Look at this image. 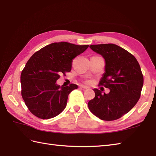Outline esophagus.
Masks as SVG:
<instances>
[{
	"instance_id": "obj_1",
	"label": "esophagus",
	"mask_w": 156,
	"mask_h": 156,
	"mask_svg": "<svg viewBox=\"0 0 156 156\" xmlns=\"http://www.w3.org/2000/svg\"><path fill=\"white\" fill-rule=\"evenodd\" d=\"M79 87H80V88H81V89H84H84H87L88 88L87 87H85V86H83V85H80Z\"/></svg>"
}]
</instances>
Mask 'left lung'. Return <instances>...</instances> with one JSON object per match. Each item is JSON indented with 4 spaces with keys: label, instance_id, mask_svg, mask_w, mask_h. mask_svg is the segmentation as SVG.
I'll return each mask as SVG.
<instances>
[{
    "label": "left lung",
    "instance_id": "obj_1",
    "mask_svg": "<svg viewBox=\"0 0 156 156\" xmlns=\"http://www.w3.org/2000/svg\"><path fill=\"white\" fill-rule=\"evenodd\" d=\"M92 51L105 60V72L99 86L110 90L102 94L94 88L95 97L88 102L89 110L104 121H114L127 113L140 98L144 76L134 56L125 49L112 44L91 45Z\"/></svg>",
    "mask_w": 156,
    "mask_h": 156
}]
</instances>
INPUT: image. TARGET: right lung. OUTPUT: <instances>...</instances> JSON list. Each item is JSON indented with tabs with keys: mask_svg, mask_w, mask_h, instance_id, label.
I'll return each mask as SVG.
<instances>
[{
	"mask_svg": "<svg viewBox=\"0 0 156 156\" xmlns=\"http://www.w3.org/2000/svg\"><path fill=\"white\" fill-rule=\"evenodd\" d=\"M88 48L65 41L53 43L29 58L21 72V84L23 99L32 114L48 119L64 110L69 94L78 86L60 87L56 81L61 73L71 71L72 59Z\"/></svg>",
	"mask_w": 156,
	"mask_h": 156,
	"instance_id": "obj_1",
	"label": "right lung"
}]
</instances>
